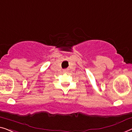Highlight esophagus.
Wrapping results in <instances>:
<instances>
[{
  "label": "esophagus",
  "instance_id": "34e87169",
  "mask_svg": "<svg viewBox=\"0 0 132 132\" xmlns=\"http://www.w3.org/2000/svg\"><path fill=\"white\" fill-rule=\"evenodd\" d=\"M68 71V69H64L63 70V73H67Z\"/></svg>",
  "mask_w": 132,
  "mask_h": 132
}]
</instances>
